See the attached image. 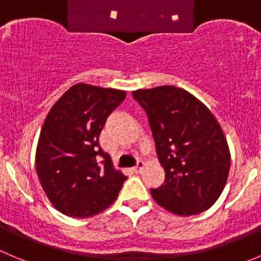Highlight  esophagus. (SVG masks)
I'll return each instance as SVG.
<instances>
[{
    "instance_id": "1",
    "label": "esophagus",
    "mask_w": 261,
    "mask_h": 261,
    "mask_svg": "<svg viewBox=\"0 0 261 261\" xmlns=\"http://www.w3.org/2000/svg\"><path fill=\"white\" fill-rule=\"evenodd\" d=\"M143 166H145V163H143L142 160H138L137 161V165H136L135 168H133V172H135V173H141V172H142V169H143Z\"/></svg>"
}]
</instances>
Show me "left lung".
Here are the masks:
<instances>
[{
  "label": "left lung",
  "mask_w": 261,
  "mask_h": 261,
  "mask_svg": "<svg viewBox=\"0 0 261 261\" xmlns=\"http://www.w3.org/2000/svg\"><path fill=\"white\" fill-rule=\"evenodd\" d=\"M146 111L164 183L151 188L153 200L183 217L213 206L227 182L230 155L212 111L182 88L161 86L133 92Z\"/></svg>",
  "instance_id": "8db88e82"
}]
</instances>
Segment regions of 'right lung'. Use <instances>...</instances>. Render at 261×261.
I'll list each match as a JSON object with an SVG mask.
<instances>
[{"mask_svg": "<svg viewBox=\"0 0 261 261\" xmlns=\"http://www.w3.org/2000/svg\"><path fill=\"white\" fill-rule=\"evenodd\" d=\"M125 96L119 89L78 83L47 114L37 146V174L48 200L63 214L93 217L118 197L126 177L114 169L98 137Z\"/></svg>", "mask_w": 261, "mask_h": 261, "instance_id": "1", "label": "right lung"}]
</instances>
